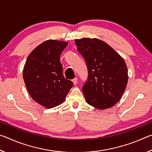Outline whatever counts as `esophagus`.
Returning <instances> with one entry per match:
<instances>
[{
    "label": "esophagus",
    "mask_w": 152,
    "mask_h": 152,
    "mask_svg": "<svg viewBox=\"0 0 152 152\" xmlns=\"http://www.w3.org/2000/svg\"><path fill=\"white\" fill-rule=\"evenodd\" d=\"M72 82H73V83H74V85H76L77 83H78V78H74L72 80Z\"/></svg>",
    "instance_id": "1"
}]
</instances>
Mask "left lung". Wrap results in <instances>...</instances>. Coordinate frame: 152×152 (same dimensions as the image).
Returning <instances> with one entry per match:
<instances>
[{
	"label": "left lung",
	"instance_id": "1",
	"mask_svg": "<svg viewBox=\"0 0 152 152\" xmlns=\"http://www.w3.org/2000/svg\"><path fill=\"white\" fill-rule=\"evenodd\" d=\"M75 43L88 68V80L82 86L86 102L99 109L115 106L128 82L125 60L109 44L96 38L75 39Z\"/></svg>",
	"mask_w": 152,
	"mask_h": 152
}]
</instances>
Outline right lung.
<instances>
[{
  "mask_svg": "<svg viewBox=\"0 0 152 152\" xmlns=\"http://www.w3.org/2000/svg\"><path fill=\"white\" fill-rule=\"evenodd\" d=\"M68 43L49 39L30 53L23 68V80L34 101L47 109L62 103L73 86L63 75L61 52Z\"/></svg>",
  "mask_w": 152,
  "mask_h": 152,
  "instance_id": "1",
  "label": "right lung"
}]
</instances>
